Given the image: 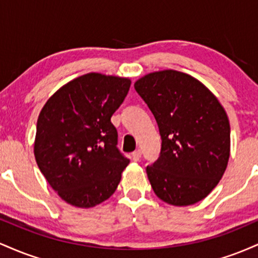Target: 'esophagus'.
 Here are the masks:
<instances>
[{
	"instance_id": "obj_1",
	"label": "esophagus",
	"mask_w": 258,
	"mask_h": 258,
	"mask_svg": "<svg viewBox=\"0 0 258 258\" xmlns=\"http://www.w3.org/2000/svg\"><path fill=\"white\" fill-rule=\"evenodd\" d=\"M141 156H142V152L139 149L132 153V160H133V161H139V160H141Z\"/></svg>"
}]
</instances>
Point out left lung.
I'll list each match as a JSON object with an SVG mask.
<instances>
[{
	"label": "left lung",
	"mask_w": 258,
	"mask_h": 258,
	"mask_svg": "<svg viewBox=\"0 0 258 258\" xmlns=\"http://www.w3.org/2000/svg\"><path fill=\"white\" fill-rule=\"evenodd\" d=\"M135 88L161 136L160 156L147 166L154 193L170 205L197 204L227 168L230 126L226 110L199 80L176 70L148 74Z\"/></svg>",
	"instance_id": "8db88e82"
}]
</instances>
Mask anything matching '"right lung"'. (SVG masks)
Returning a JSON list of instances; mask_svg holds the SVG:
<instances>
[{"instance_id": "right-lung-1", "label": "right lung", "mask_w": 258, "mask_h": 258, "mask_svg": "<svg viewBox=\"0 0 258 258\" xmlns=\"http://www.w3.org/2000/svg\"><path fill=\"white\" fill-rule=\"evenodd\" d=\"M131 80L90 73L60 87L37 119L34 144L38 168L70 205L93 207L114 194L130 160L117 148L111 116Z\"/></svg>"}]
</instances>
